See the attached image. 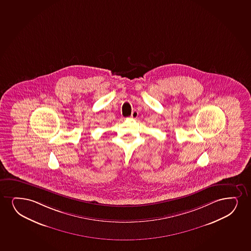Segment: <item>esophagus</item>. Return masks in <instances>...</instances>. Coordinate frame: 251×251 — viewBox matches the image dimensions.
Masks as SVG:
<instances>
[{"instance_id":"obj_1","label":"esophagus","mask_w":251,"mask_h":251,"mask_svg":"<svg viewBox=\"0 0 251 251\" xmlns=\"http://www.w3.org/2000/svg\"><path fill=\"white\" fill-rule=\"evenodd\" d=\"M137 116H138V112H137V110H134L131 115H130V118H131V119H137Z\"/></svg>"}]
</instances>
